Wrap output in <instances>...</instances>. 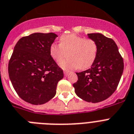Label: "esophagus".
I'll return each mask as SVG.
<instances>
[{"label": "esophagus", "mask_w": 134, "mask_h": 134, "mask_svg": "<svg viewBox=\"0 0 134 134\" xmlns=\"http://www.w3.org/2000/svg\"><path fill=\"white\" fill-rule=\"evenodd\" d=\"M68 73H69V72H68V71H64V74L65 76H67V75H68Z\"/></svg>", "instance_id": "1"}]
</instances>
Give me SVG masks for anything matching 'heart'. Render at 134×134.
<instances>
[{"label":"heart","mask_w":134,"mask_h":134,"mask_svg":"<svg viewBox=\"0 0 134 134\" xmlns=\"http://www.w3.org/2000/svg\"><path fill=\"white\" fill-rule=\"evenodd\" d=\"M50 54L56 62L61 61L67 56L69 58L59 62V66L66 70H81L90 68L94 63L98 55L96 42L91 38L75 34H65L60 37V44L52 43Z\"/></svg>","instance_id":"b5f03b06"}]
</instances>
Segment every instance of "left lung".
Here are the masks:
<instances>
[{
  "label": "left lung",
  "mask_w": 134,
  "mask_h": 134,
  "mask_svg": "<svg viewBox=\"0 0 134 134\" xmlns=\"http://www.w3.org/2000/svg\"><path fill=\"white\" fill-rule=\"evenodd\" d=\"M98 44L97 58L90 69L76 72L73 84L76 94L88 102L97 103L109 98L116 90L124 68L123 59L112 38L100 33L88 34Z\"/></svg>",
  "instance_id": "1"
}]
</instances>
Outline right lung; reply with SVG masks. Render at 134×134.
Listing matches in <instances>:
<instances>
[{"label": "right lung", "instance_id": "1", "mask_svg": "<svg viewBox=\"0 0 134 134\" xmlns=\"http://www.w3.org/2000/svg\"><path fill=\"white\" fill-rule=\"evenodd\" d=\"M58 35L33 33L18 41L8 66L9 76L20 98L34 105L43 104L55 96L58 81L64 77L50 54Z\"/></svg>", "mask_w": 134, "mask_h": 134}]
</instances>
